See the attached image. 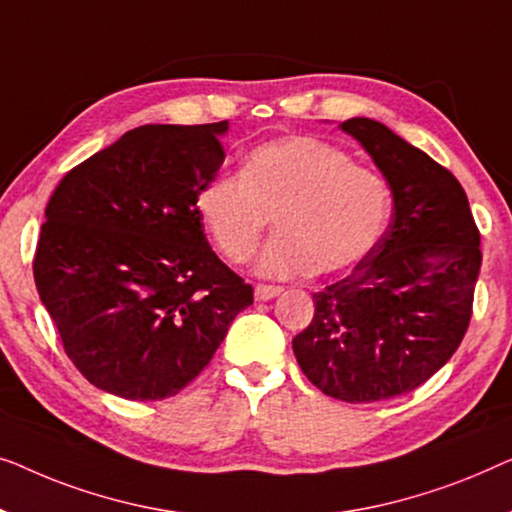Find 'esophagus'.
I'll return each instance as SVG.
<instances>
[{"label": "esophagus", "instance_id": "34e87169", "mask_svg": "<svg viewBox=\"0 0 512 512\" xmlns=\"http://www.w3.org/2000/svg\"><path fill=\"white\" fill-rule=\"evenodd\" d=\"M283 292V287H276V285H257L255 287V299L257 301H269L273 297H278V294Z\"/></svg>", "mask_w": 512, "mask_h": 512}]
</instances>
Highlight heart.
Returning a JSON list of instances; mask_svg holds the SVG:
<instances>
[{"mask_svg":"<svg viewBox=\"0 0 512 512\" xmlns=\"http://www.w3.org/2000/svg\"><path fill=\"white\" fill-rule=\"evenodd\" d=\"M390 187L345 150L313 136H287L250 150L241 176L215 174L194 208L232 264L255 255L273 218L278 234L257 269L269 278L350 269L371 253L390 218Z\"/></svg>","mask_w":512,"mask_h":512,"instance_id":"obj_1","label":"heart"}]
</instances>
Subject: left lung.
Segmentation results:
<instances>
[{
  "label": "left lung",
  "mask_w": 512,
  "mask_h": 512,
  "mask_svg": "<svg viewBox=\"0 0 512 512\" xmlns=\"http://www.w3.org/2000/svg\"><path fill=\"white\" fill-rule=\"evenodd\" d=\"M390 183L394 213L348 278L313 294L315 315L292 348L327 397L385 401L413 392L462 343L482 253L464 187L383 122L338 125Z\"/></svg>",
  "instance_id": "8db88e82"
}]
</instances>
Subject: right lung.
<instances>
[{
	"instance_id": "right-lung-1",
	"label": "right lung",
	"mask_w": 512,
	"mask_h": 512,
	"mask_svg": "<svg viewBox=\"0 0 512 512\" xmlns=\"http://www.w3.org/2000/svg\"><path fill=\"white\" fill-rule=\"evenodd\" d=\"M227 127H136L50 194L34 283L67 357L99 390L174 397L253 304V287L213 253L194 208L225 162Z\"/></svg>"
}]
</instances>
